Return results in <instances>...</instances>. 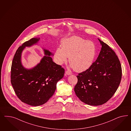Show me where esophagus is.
Instances as JSON below:
<instances>
[{
  "instance_id": "esophagus-1",
  "label": "esophagus",
  "mask_w": 131,
  "mask_h": 131,
  "mask_svg": "<svg viewBox=\"0 0 131 131\" xmlns=\"http://www.w3.org/2000/svg\"><path fill=\"white\" fill-rule=\"evenodd\" d=\"M65 73H66V74L67 75H71V74H72L71 72H70V71H65Z\"/></svg>"
}]
</instances>
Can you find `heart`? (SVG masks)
<instances>
[{"instance_id":"b5f03b06","label":"heart","mask_w":131,"mask_h":131,"mask_svg":"<svg viewBox=\"0 0 131 131\" xmlns=\"http://www.w3.org/2000/svg\"><path fill=\"white\" fill-rule=\"evenodd\" d=\"M96 48L95 43L77 36H72L62 41V48L55 53L56 62L62 65L67 61L77 72H83L91 67L95 58Z\"/></svg>"}]
</instances>
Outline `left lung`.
<instances>
[{
    "mask_svg": "<svg viewBox=\"0 0 131 131\" xmlns=\"http://www.w3.org/2000/svg\"><path fill=\"white\" fill-rule=\"evenodd\" d=\"M102 46L95 62L85 71L77 76L74 87L81 101L91 106H99L111 99L121 83L122 71L114 51L98 38Z\"/></svg>",
    "mask_w": 131,
    "mask_h": 131,
    "instance_id": "1",
    "label": "left lung"
}]
</instances>
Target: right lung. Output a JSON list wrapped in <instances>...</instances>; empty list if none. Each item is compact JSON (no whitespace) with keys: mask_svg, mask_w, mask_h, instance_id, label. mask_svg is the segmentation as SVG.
Returning <instances> with one entry per match:
<instances>
[{"mask_svg":"<svg viewBox=\"0 0 131 131\" xmlns=\"http://www.w3.org/2000/svg\"><path fill=\"white\" fill-rule=\"evenodd\" d=\"M39 37L24 42L17 50L11 68V83L18 98L24 103L38 106L46 103L56 89L58 82L64 76V69L53 62L54 54L42 48L44 57L39 63L31 69H26L21 63L22 52L26 47L36 45Z\"/></svg>","mask_w":131,"mask_h":131,"instance_id":"obj_1","label":"right lung"}]
</instances>
